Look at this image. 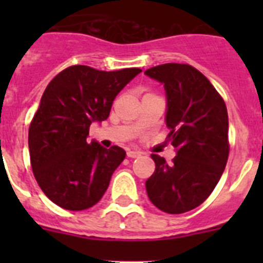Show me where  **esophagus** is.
Instances as JSON below:
<instances>
[{"instance_id":"obj_1","label":"esophagus","mask_w":263,"mask_h":263,"mask_svg":"<svg viewBox=\"0 0 263 263\" xmlns=\"http://www.w3.org/2000/svg\"><path fill=\"white\" fill-rule=\"evenodd\" d=\"M141 154H142V153L136 152V150H129V152H127V157L129 158H137V157H139Z\"/></svg>"}]
</instances>
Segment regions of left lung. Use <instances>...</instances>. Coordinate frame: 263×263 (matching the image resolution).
Listing matches in <instances>:
<instances>
[{"label":"left lung","mask_w":263,"mask_h":263,"mask_svg":"<svg viewBox=\"0 0 263 263\" xmlns=\"http://www.w3.org/2000/svg\"><path fill=\"white\" fill-rule=\"evenodd\" d=\"M145 75L163 84L166 125L175 147L173 163L153 154L155 171L146 180L153 204L166 213H184L200 205L227 166L228 111L211 81L188 64L167 63Z\"/></svg>","instance_id":"left-lung-1"}]
</instances>
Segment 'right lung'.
<instances>
[{"instance_id": "add662e5", "label": "right lung", "mask_w": 263, "mask_h": 263, "mask_svg": "<svg viewBox=\"0 0 263 263\" xmlns=\"http://www.w3.org/2000/svg\"><path fill=\"white\" fill-rule=\"evenodd\" d=\"M139 72L72 66L50 81L30 124L29 152L36 182L52 203L83 211L105 194L126 153L88 142L89 126L109 117L113 100Z\"/></svg>"}]
</instances>
